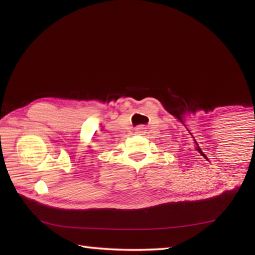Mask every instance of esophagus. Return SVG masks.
I'll list each match as a JSON object with an SVG mask.
<instances>
[{"label":"esophagus","mask_w":255,"mask_h":255,"mask_svg":"<svg viewBox=\"0 0 255 255\" xmlns=\"http://www.w3.org/2000/svg\"><path fill=\"white\" fill-rule=\"evenodd\" d=\"M138 132H145V128H139L138 129Z\"/></svg>","instance_id":"obj_1"}]
</instances>
